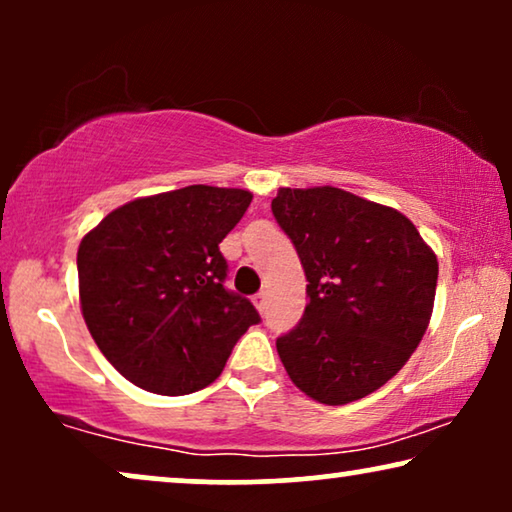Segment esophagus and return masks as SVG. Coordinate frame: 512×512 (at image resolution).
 <instances>
[{
  "label": "esophagus",
  "mask_w": 512,
  "mask_h": 512,
  "mask_svg": "<svg viewBox=\"0 0 512 512\" xmlns=\"http://www.w3.org/2000/svg\"><path fill=\"white\" fill-rule=\"evenodd\" d=\"M265 298H268V296H265V291L256 293V296H254V305L258 307V312H263V310H265Z\"/></svg>",
  "instance_id": "esophagus-1"
}]
</instances>
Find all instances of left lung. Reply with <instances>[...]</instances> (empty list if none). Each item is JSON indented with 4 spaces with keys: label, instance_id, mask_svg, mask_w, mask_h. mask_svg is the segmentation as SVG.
Here are the masks:
<instances>
[{
    "label": "left lung",
    "instance_id": "1",
    "mask_svg": "<svg viewBox=\"0 0 512 512\" xmlns=\"http://www.w3.org/2000/svg\"><path fill=\"white\" fill-rule=\"evenodd\" d=\"M272 214L298 251L310 298L298 326L277 338L286 373L326 405L373 394L424 338L436 254L408 216L342 188H279Z\"/></svg>",
    "mask_w": 512,
    "mask_h": 512
}]
</instances>
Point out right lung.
I'll return each instance as SVG.
<instances>
[{"mask_svg": "<svg viewBox=\"0 0 512 512\" xmlns=\"http://www.w3.org/2000/svg\"><path fill=\"white\" fill-rule=\"evenodd\" d=\"M254 195L195 184L137 198L83 237L76 254L81 312L107 361L163 396L212 384L235 342L261 321L228 291L219 244Z\"/></svg>", "mask_w": 512, "mask_h": 512, "instance_id": "add662e5", "label": "right lung"}]
</instances>
